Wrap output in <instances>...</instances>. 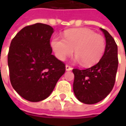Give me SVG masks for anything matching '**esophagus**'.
I'll return each instance as SVG.
<instances>
[{
  "mask_svg": "<svg viewBox=\"0 0 126 126\" xmlns=\"http://www.w3.org/2000/svg\"><path fill=\"white\" fill-rule=\"evenodd\" d=\"M72 70V67H71L70 66L66 65V71H71Z\"/></svg>",
  "mask_w": 126,
  "mask_h": 126,
  "instance_id": "esophagus-1",
  "label": "esophagus"
}]
</instances>
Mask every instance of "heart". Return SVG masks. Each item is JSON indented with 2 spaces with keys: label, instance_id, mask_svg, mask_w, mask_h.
<instances>
[{
  "label": "heart",
  "instance_id": "heart-1",
  "mask_svg": "<svg viewBox=\"0 0 126 126\" xmlns=\"http://www.w3.org/2000/svg\"><path fill=\"white\" fill-rule=\"evenodd\" d=\"M51 47L60 60H65L72 55L74 49L76 62H81L84 66H91L97 64L103 56L106 43L102 35L82 28L66 31L64 39L53 38Z\"/></svg>",
  "mask_w": 126,
  "mask_h": 126
}]
</instances>
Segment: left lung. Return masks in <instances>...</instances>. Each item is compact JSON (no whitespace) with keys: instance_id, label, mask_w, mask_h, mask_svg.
<instances>
[{"instance_id":"8db88e82","label":"left lung","mask_w":126,"mask_h":126,"mask_svg":"<svg viewBox=\"0 0 126 126\" xmlns=\"http://www.w3.org/2000/svg\"><path fill=\"white\" fill-rule=\"evenodd\" d=\"M106 39L103 56L99 62L87 69H73L74 93L80 102L87 104L97 103L113 89L118 69V47L107 31L100 28Z\"/></svg>"}]
</instances>
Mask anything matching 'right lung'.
<instances>
[{
  "instance_id": "1",
  "label": "right lung",
  "mask_w": 126,
  "mask_h": 126,
  "mask_svg": "<svg viewBox=\"0 0 126 126\" xmlns=\"http://www.w3.org/2000/svg\"><path fill=\"white\" fill-rule=\"evenodd\" d=\"M53 28L41 23L27 26L10 43L7 55L10 79L24 99L36 102L50 96L65 72L64 64L52 55Z\"/></svg>"
}]
</instances>
